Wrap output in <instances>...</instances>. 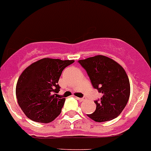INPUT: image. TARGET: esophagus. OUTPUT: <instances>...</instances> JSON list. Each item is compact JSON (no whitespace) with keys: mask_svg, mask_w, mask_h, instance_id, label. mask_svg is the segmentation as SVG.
I'll return each mask as SVG.
<instances>
[{"mask_svg":"<svg viewBox=\"0 0 151 151\" xmlns=\"http://www.w3.org/2000/svg\"><path fill=\"white\" fill-rule=\"evenodd\" d=\"M77 100H79V102H83V101H84L86 100L85 97H82V98H79V97H77Z\"/></svg>","mask_w":151,"mask_h":151,"instance_id":"obj_1","label":"esophagus"}]
</instances>
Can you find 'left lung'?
<instances>
[{
    "instance_id": "1",
    "label": "left lung",
    "mask_w": 151,
    "mask_h": 151,
    "mask_svg": "<svg viewBox=\"0 0 151 151\" xmlns=\"http://www.w3.org/2000/svg\"><path fill=\"white\" fill-rule=\"evenodd\" d=\"M78 62L87 72L94 89L102 94L94 101L96 110L87 116L95 122L116 118L128 102L130 86L125 69L113 59L97 55Z\"/></svg>"
}]
</instances>
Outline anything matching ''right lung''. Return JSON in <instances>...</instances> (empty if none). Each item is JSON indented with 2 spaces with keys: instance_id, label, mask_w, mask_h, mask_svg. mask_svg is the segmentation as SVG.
Returning <instances> with one entry per match:
<instances>
[{
  "instance_id": "right-lung-1",
  "label": "right lung",
  "mask_w": 151,
  "mask_h": 151,
  "mask_svg": "<svg viewBox=\"0 0 151 151\" xmlns=\"http://www.w3.org/2000/svg\"><path fill=\"white\" fill-rule=\"evenodd\" d=\"M74 60L44 58L33 63L22 72L16 84L18 103L28 118L48 123L60 115L65 98L57 94L59 77Z\"/></svg>"
}]
</instances>
